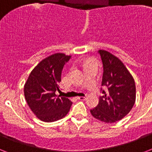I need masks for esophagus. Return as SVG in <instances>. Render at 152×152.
Segmentation results:
<instances>
[{
	"mask_svg": "<svg viewBox=\"0 0 152 152\" xmlns=\"http://www.w3.org/2000/svg\"><path fill=\"white\" fill-rule=\"evenodd\" d=\"M76 99H79V100H84L86 98L84 97V96H80V97L79 96V97H76Z\"/></svg>",
	"mask_w": 152,
	"mask_h": 152,
	"instance_id": "esophagus-1",
	"label": "esophagus"
}]
</instances>
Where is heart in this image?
<instances>
[{
    "label": "heart",
    "instance_id": "heart-1",
    "mask_svg": "<svg viewBox=\"0 0 152 152\" xmlns=\"http://www.w3.org/2000/svg\"><path fill=\"white\" fill-rule=\"evenodd\" d=\"M91 64H94V61H91V60H88V61H87V65H89Z\"/></svg>",
    "mask_w": 152,
    "mask_h": 152
}]
</instances>
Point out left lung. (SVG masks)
<instances>
[{"mask_svg": "<svg viewBox=\"0 0 152 152\" xmlns=\"http://www.w3.org/2000/svg\"><path fill=\"white\" fill-rule=\"evenodd\" d=\"M103 74L102 95L98 106L91 110V115L105 123H114L129 113L136 101V85L132 75L118 57L106 50L98 51Z\"/></svg>", "mask_w": 152, "mask_h": 152, "instance_id": "1", "label": "left lung"}]
</instances>
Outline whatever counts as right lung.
<instances>
[{"label": "right lung", "mask_w": 152, "mask_h": 152, "mask_svg": "<svg viewBox=\"0 0 152 152\" xmlns=\"http://www.w3.org/2000/svg\"><path fill=\"white\" fill-rule=\"evenodd\" d=\"M71 56L54 53L42 60L31 71L24 85L26 101L32 112L42 121L53 122L69 113L72 102L57 95L60 91L61 72Z\"/></svg>", "instance_id": "1"}]
</instances>
